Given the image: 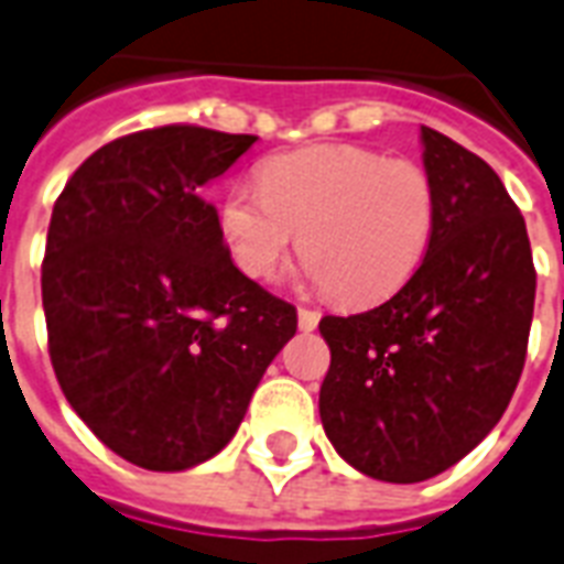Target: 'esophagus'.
Here are the masks:
<instances>
[{
    "label": "esophagus",
    "mask_w": 564,
    "mask_h": 564,
    "mask_svg": "<svg viewBox=\"0 0 564 564\" xmlns=\"http://www.w3.org/2000/svg\"><path fill=\"white\" fill-rule=\"evenodd\" d=\"M318 318H322V313H318V310H307V307L299 310V327H301V330H316Z\"/></svg>",
    "instance_id": "1"
}]
</instances>
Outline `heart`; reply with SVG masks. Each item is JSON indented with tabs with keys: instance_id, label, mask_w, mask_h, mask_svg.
Returning <instances> with one entry per match:
<instances>
[{
	"instance_id": "b5f03b06",
	"label": "heart",
	"mask_w": 564,
	"mask_h": 564,
	"mask_svg": "<svg viewBox=\"0 0 564 564\" xmlns=\"http://www.w3.org/2000/svg\"><path fill=\"white\" fill-rule=\"evenodd\" d=\"M436 184L415 161L360 145L274 154L260 189L234 187L219 210L239 272L272 278L299 237L307 272L343 304L389 299L427 254Z\"/></svg>"
}]
</instances>
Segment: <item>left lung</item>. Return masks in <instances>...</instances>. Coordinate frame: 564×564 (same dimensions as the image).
<instances>
[{
    "instance_id": "left-lung-1",
    "label": "left lung",
    "mask_w": 564,
    "mask_h": 564,
    "mask_svg": "<svg viewBox=\"0 0 564 564\" xmlns=\"http://www.w3.org/2000/svg\"><path fill=\"white\" fill-rule=\"evenodd\" d=\"M436 225L380 307L325 316L322 424L345 463L386 482L447 471L489 436L527 360L535 269L527 225L489 163L421 126Z\"/></svg>"
}]
</instances>
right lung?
<instances>
[{
	"label": "right lung",
	"instance_id": "obj_1",
	"mask_svg": "<svg viewBox=\"0 0 564 564\" xmlns=\"http://www.w3.org/2000/svg\"><path fill=\"white\" fill-rule=\"evenodd\" d=\"M251 134L163 126L101 145L48 221V357L78 419L128 463L184 471L228 445L299 313L239 272L204 189Z\"/></svg>",
	"mask_w": 564,
	"mask_h": 564
}]
</instances>
